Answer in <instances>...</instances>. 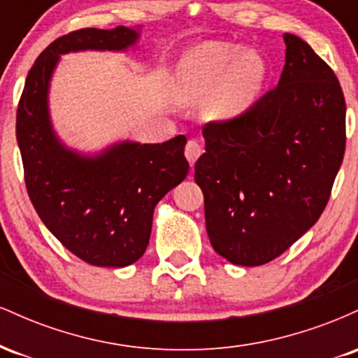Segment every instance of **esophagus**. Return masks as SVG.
<instances>
[{
	"label": "esophagus",
	"instance_id": "esophagus-1",
	"mask_svg": "<svg viewBox=\"0 0 358 358\" xmlns=\"http://www.w3.org/2000/svg\"><path fill=\"white\" fill-rule=\"evenodd\" d=\"M202 145H200L199 141H195V139H188L187 146H185V156H187L188 163L193 166V163L199 159V156L202 155Z\"/></svg>",
	"mask_w": 358,
	"mask_h": 358
}]
</instances>
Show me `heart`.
Instances as JSON below:
<instances>
[{"mask_svg": "<svg viewBox=\"0 0 358 358\" xmlns=\"http://www.w3.org/2000/svg\"><path fill=\"white\" fill-rule=\"evenodd\" d=\"M266 79L264 60L256 52H242L231 43L212 42L193 50L183 62L182 90L188 97H205V113L227 119L256 101Z\"/></svg>", "mask_w": 358, "mask_h": 358, "instance_id": "b5f03b06", "label": "heart"}]
</instances>
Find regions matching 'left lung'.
Masks as SVG:
<instances>
[{
	"label": "left lung",
	"instance_id": "8db88e82",
	"mask_svg": "<svg viewBox=\"0 0 358 358\" xmlns=\"http://www.w3.org/2000/svg\"><path fill=\"white\" fill-rule=\"evenodd\" d=\"M282 38L286 64L276 87L202 131L195 182L212 248L232 264H266L313 227L343 162L340 82L306 42Z\"/></svg>",
	"mask_w": 358,
	"mask_h": 358
}]
</instances>
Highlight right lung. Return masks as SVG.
<instances>
[{
    "mask_svg": "<svg viewBox=\"0 0 358 358\" xmlns=\"http://www.w3.org/2000/svg\"><path fill=\"white\" fill-rule=\"evenodd\" d=\"M136 40V31L126 27L80 28L59 36L31 65L16 110L28 196L62 245L92 266L124 268L145 254L156 203L188 173L187 138L121 143L97 158L72 153L48 121V80L60 53L124 50Z\"/></svg>",
    "mask_w": 358,
    "mask_h": 358,
    "instance_id": "right-lung-1",
    "label": "right lung"
}]
</instances>
